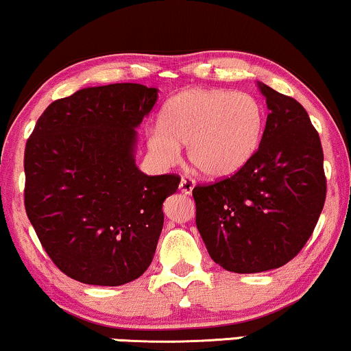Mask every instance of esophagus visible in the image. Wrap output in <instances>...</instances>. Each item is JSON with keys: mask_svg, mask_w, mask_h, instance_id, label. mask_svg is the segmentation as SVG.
<instances>
[{"mask_svg": "<svg viewBox=\"0 0 351 351\" xmlns=\"http://www.w3.org/2000/svg\"><path fill=\"white\" fill-rule=\"evenodd\" d=\"M193 187H195V180L193 179H190V177H182V179H180L179 189H180V192L185 193V195H190Z\"/></svg>", "mask_w": 351, "mask_h": 351, "instance_id": "34e87169", "label": "esophagus"}]
</instances>
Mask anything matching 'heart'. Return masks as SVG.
Returning a JSON list of instances; mask_svg holds the SVG:
<instances>
[{"instance_id":"obj_1","label":"heart","mask_w":351,"mask_h":351,"mask_svg":"<svg viewBox=\"0 0 351 351\" xmlns=\"http://www.w3.org/2000/svg\"><path fill=\"white\" fill-rule=\"evenodd\" d=\"M263 127L262 106L250 94L192 88L169 99L146 141L161 164H174L180 145H187L190 162L218 179L236 174L254 158Z\"/></svg>"}]
</instances>
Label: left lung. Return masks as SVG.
I'll list each match as a JSON object with an SVG mask.
<instances>
[{"label":"left lung","instance_id":"obj_1","mask_svg":"<svg viewBox=\"0 0 351 351\" xmlns=\"http://www.w3.org/2000/svg\"><path fill=\"white\" fill-rule=\"evenodd\" d=\"M257 88L268 109L257 153L234 176L192 192L210 257L234 274L274 270L296 257L326 202L321 138L308 112L261 81Z\"/></svg>","mask_w":351,"mask_h":351}]
</instances>
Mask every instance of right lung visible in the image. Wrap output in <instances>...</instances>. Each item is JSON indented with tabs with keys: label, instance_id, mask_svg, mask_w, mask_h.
Listing matches in <instances>:
<instances>
[{
	"label": "right lung",
	"instance_id": "obj_1",
	"mask_svg": "<svg viewBox=\"0 0 351 351\" xmlns=\"http://www.w3.org/2000/svg\"><path fill=\"white\" fill-rule=\"evenodd\" d=\"M156 101L158 89L135 83L80 89L51 102L27 140L25 213L73 280L120 287L153 261L162 203L180 182L135 162L136 128Z\"/></svg>",
	"mask_w": 351,
	"mask_h": 351
}]
</instances>
